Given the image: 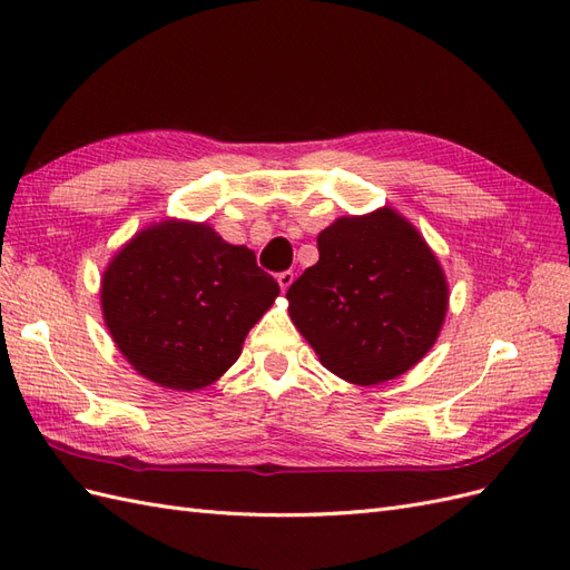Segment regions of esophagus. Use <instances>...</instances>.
Instances as JSON below:
<instances>
[{"label":"esophagus","mask_w":570,"mask_h":570,"mask_svg":"<svg viewBox=\"0 0 570 570\" xmlns=\"http://www.w3.org/2000/svg\"><path fill=\"white\" fill-rule=\"evenodd\" d=\"M278 283H281V289L285 292L292 283H295V273H292V271H283V273H278Z\"/></svg>","instance_id":"esophagus-1"}]
</instances>
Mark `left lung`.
Segmentation results:
<instances>
[{"label": "left lung", "instance_id": "obj_1", "mask_svg": "<svg viewBox=\"0 0 570 570\" xmlns=\"http://www.w3.org/2000/svg\"><path fill=\"white\" fill-rule=\"evenodd\" d=\"M289 318L321 364L354 385L406 373L433 347L446 281L419 230L392 209L337 218L318 262L287 289Z\"/></svg>", "mask_w": 570, "mask_h": 570}]
</instances>
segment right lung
Instances as JSON below:
<instances>
[{"instance_id":"right-lung-1","label":"right lung","mask_w":570,"mask_h":570,"mask_svg":"<svg viewBox=\"0 0 570 570\" xmlns=\"http://www.w3.org/2000/svg\"><path fill=\"white\" fill-rule=\"evenodd\" d=\"M247 247L204 223H161L135 235L101 281L109 333L135 371L174 390L226 373L252 325L278 297Z\"/></svg>"}]
</instances>
